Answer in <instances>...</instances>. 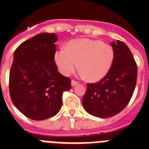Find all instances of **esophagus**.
<instances>
[{"label": "esophagus", "instance_id": "1", "mask_svg": "<svg viewBox=\"0 0 149 149\" xmlns=\"http://www.w3.org/2000/svg\"><path fill=\"white\" fill-rule=\"evenodd\" d=\"M78 84H79L78 82L75 81V80H72V81H71V84H72V86H77Z\"/></svg>", "mask_w": 149, "mask_h": 149}]
</instances>
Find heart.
I'll return each mask as SVG.
<instances>
[{
    "label": "heart",
    "instance_id": "heart-1",
    "mask_svg": "<svg viewBox=\"0 0 149 149\" xmlns=\"http://www.w3.org/2000/svg\"><path fill=\"white\" fill-rule=\"evenodd\" d=\"M60 72L69 75L79 65L80 74L91 82L106 77L111 69L114 52L110 45L90 38L74 39L61 48L54 55Z\"/></svg>",
    "mask_w": 149,
    "mask_h": 149
}]
</instances>
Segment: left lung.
Instances as JSON below:
<instances>
[{
    "label": "left lung",
    "instance_id": "left-lung-1",
    "mask_svg": "<svg viewBox=\"0 0 149 149\" xmlns=\"http://www.w3.org/2000/svg\"><path fill=\"white\" fill-rule=\"evenodd\" d=\"M114 52L112 66L106 77L87 84L82 103L88 114L100 118L120 112L132 98L137 83V64L123 42H111Z\"/></svg>",
    "mask_w": 149,
    "mask_h": 149
}]
</instances>
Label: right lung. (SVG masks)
Listing matches in <instances>:
<instances>
[{
  "label": "right lung",
  "instance_id": "1",
  "mask_svg": "<svg viewBox=\"0 0 149 149\" xmlns=\"http://www.w3.org/2000/svg\"><path fill=\"white\" fill-rule=\"evenodd\" d=\"M58 36L40 33L16 49L9 72L12 103L26 117L43 120L58 114L62 95L71 89V80L58 72L54 62Z\"/></svg>",
  "mask_w": 149,
  "mask_h": 149
}]
</instances>
